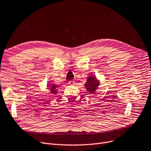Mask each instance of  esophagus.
<instances>
[{
    "label": "esophagus",
    "instance_id": "esophagus-1",
    "mask_svg": "<svg viewBox=\"0 0 151 151\" xmlns=\"http://www.w3.org/2000/svg\"><path fill=\"white\" fill-rule=\"evenodd\" d=\"M69 85H71V86H72V85H73L74 84H75V81H69L68 82V83Z\"/></svg>",
    "mask_w": 151,
    "mask_h": 151
}]
</instances>
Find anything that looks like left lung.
I'll return each instance as SVG.
<instances>
[{"label":"left lung","instance_id":"8db88e82","mask_svg":"<svg viewBox=\"0 0 151 151\" xmlns=\"http://www.w3.org/2000/svg\"><path fill=\"white\" fill-rule=\"evenodd\" d=\"M99 85V80L97 79L95 76H90L88 77L87 79V82L86 83L84 86L86 87V88L88 92L91 93H94Z\"/></svg>","mask_w":151,"mask_h":151}]
</instances>
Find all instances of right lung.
<instances>
[{
    "label": "right lung",
    "mask_w": 151,
    "mask_h": 151,
    "mask_svg": "<svg viewBox=\"0 0 151 151\" xmlns=\"http://www.w3.org/2000/svg\"><path fill=\"white\" fill-rule=\"evenodd\" d=\"M58 86L55 85V84H48L47 87L48 89L50 90V92L52 94H56L58 92V90H56V88Z\"/></svg>",
    "instance_id": "obj_1"
}]
</instances>
